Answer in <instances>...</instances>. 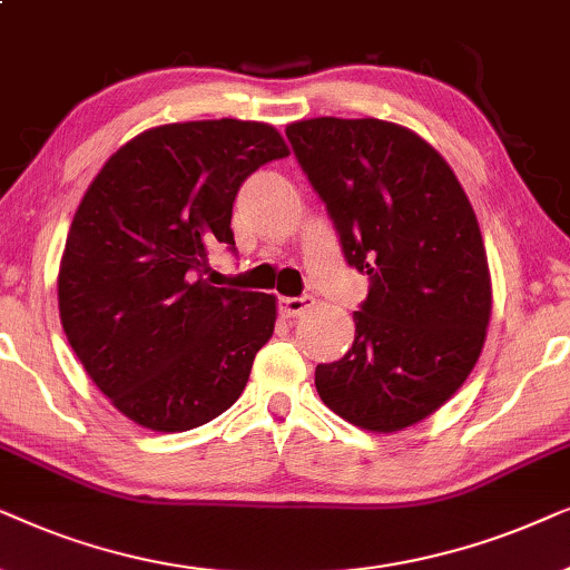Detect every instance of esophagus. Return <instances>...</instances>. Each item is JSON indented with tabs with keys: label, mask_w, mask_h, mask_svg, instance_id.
I'll use <instances>...</instances> for the list:
<instances>
[{
	"label": "esophagus",
	"mask_w": 570,
	"mask_h": 570,
	"mask_svg": "<svg viewBox=\"0 0 570 570\" xmlns=\"http://www.w3.org/2000/svg\"><path fill=\"white\" fill-rule=\"evenodd\" d=\"M313 305H315L313 297H281L278 313L284 317H299V315H305Z\"/></svg>",
	"instance_id": "1"
}]
</instances>
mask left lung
Returning a JSON list of instances; mask_svg holds the SVG:
<instances>
[{
	"label": "left lung",
	"instance_id": "obj_1",
	"mask_svg": "<svg viewBox=\"0 0 570 570\" xmlns=\"http://www.w3.org/2000/svg\"><path fill=\"white\" fill-rule=\"evenodd\" d=\"M286 138L346 263L370 276L354 344L317 364L315 389L356 428L404 430L461 389L488 336L492 289L472 203L445 158L393 121L317 117Z\"/></svg>",
	"mask_w": 570,
	"mask_h": 570
}]
</instances>
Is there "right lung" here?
Wrapping results in <instances>:
<instances>
[{
  "mask_svg": "<svg viewBox=\"0 0 570 570\" xmlns=\"http://www.w3.org/2000/svg\"><path fill=\"white\" fill-rule=\"evenodd\" d=\"M286 156L263 121L164 125L121 146L82 195L59 317L90 381L140 428H200L245 391L276 297L210 286L203 268L210 247L237 249L242 181Z\"/></svg>",
  "mask_w": 570,
  "mask_h": 570,
  "instance_id": "1",
  "label": "right lung"
}]
</instances>
